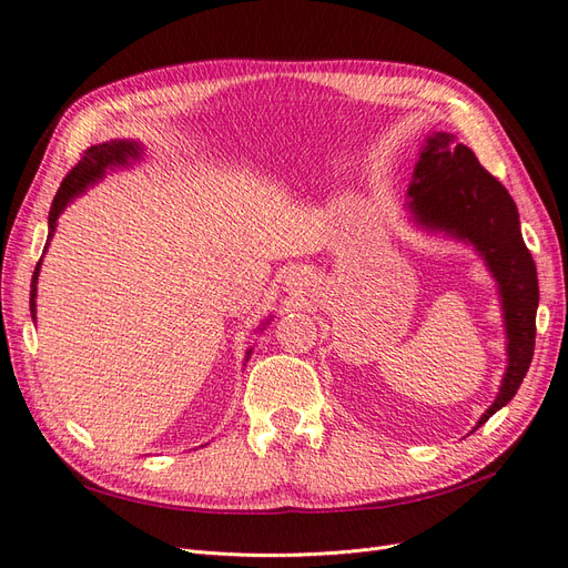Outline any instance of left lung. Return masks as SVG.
Instances as JSON below:
<instances>
[{
    "label": "left lung",
    "mask_w": 568,
    "mask_h": 568,
    "mask_svg": "<svg viewBox=\"0 0 568 568\" xmlns=\"http://www.w3.org/2000/svg\"><path fill=\"white\" fill-rule=\"evenodd\" d=\"M407 196L417 225L469 242L500 286L507 372L495 403L478 419V428L517 395L530 367L540 298L536 263L524 244L517 203L478 163L469 146L455 142V134L434 132L428 136Z\"/></svg>",
    "instance_id": "8db88e82"
}]
</instances>
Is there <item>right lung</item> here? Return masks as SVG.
<instances>
[{
  "label": "right lung",
  "mask_w": 568,
  "mask_h": 568,
  "mask_svg": "<svg viewBox=\"0 0 568 568\" xmlns=\"http://www.w3.org/2000/svg\"><path fill=\"white\" fill-rule=\"evenodd\" d=\"M140 151L142 146L136 142H104V144H97L92 149H88L82 153V159L78 161V165L68 173L59 186V192L54 196V203H51V211H49V239L57 230V220L63 213V209L68 203H71L80 192L88 189V184H94L97 180L104 178L106 168L113 165H128L130 159H140ZM40 265L36 267V274H32V284H30V313L32 320H36V296H38V274H40ZM251 355V351L246 353Z\"/></svg>",
  "instance_id": "obj_1"
}]
</instances>
